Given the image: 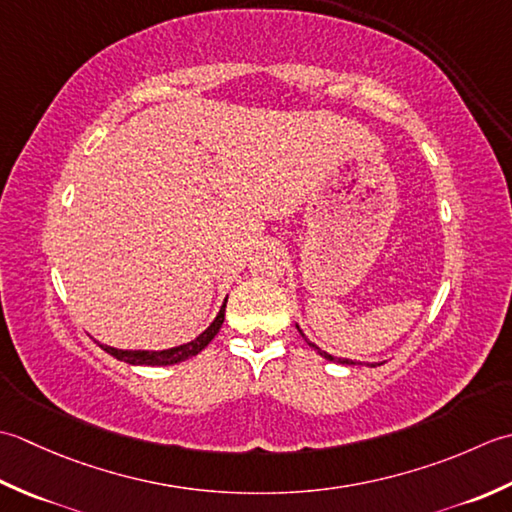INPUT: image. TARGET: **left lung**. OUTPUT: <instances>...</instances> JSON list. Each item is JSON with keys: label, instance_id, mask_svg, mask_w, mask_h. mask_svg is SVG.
I'll use <instances>...</instances> for the list:
<instances>
[{"label": "left lung", "instance_id": "left-lung-1", "mask_svg": "<svg viewBox=\"0 0 512 512\" xmlns=\"http://www.w3.org/2000/svg\"><path fill=\"white\" fill-rule=\"evenodd\" d=\"M296 327H298V325H296ZM298 331H300V329H298ZM300 336H302V338H305V342L309 344V347H311V349H314V351H318V353H320V356H322V358H325V360H329V362H340V364H356V362H353V360H347V358H333V356H329V353H327V351H322L320 347H316V344H314V342H309V340H307V336H305V333H302V331H300Z\"/></svg>", "mask_w": 512, "mask_h": 512}]
</instances>
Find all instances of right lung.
Instances as JSON below:
<instances>
[{
  "instance_id": "add662e5",
  "label": "right lung",
  "mask_w": 512,
  "mask_h": 512,
  "mask_svg": "<svg viewBox=\"0 0 512 512\" xmlns=\"http://www.w3.org/2000/svg\"><path fill=\"white\" fill-rule=\"evenodd\" d=\"M225 305L227 300L223 302L221 311H218V316L214 318V322L210 327H207L201 336L194 338L192 342H185L181 347H172V349H163V351H130V349H114L108 347V344H101V349L110 353L112 358H117L121 362H128V364H137V367H168V364H179L187 358L196 356V353H201L207 344L214 340V336L221 329L223 320H225Z\"/></svg>"
}]
</instances>
